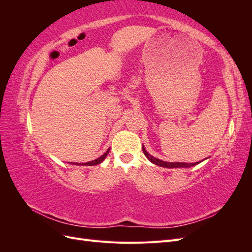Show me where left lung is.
<instances>
[{
    "instance_id": "8db88e82",
    "label": "left lung",
    "mask_w": 252,
    "mask_h": 252,
    "mask_svg": "<svg viewBox=\"0 0 252 252\" xmlns=\"http://www.w3.org/2000/svg\"><path fill=\"white\" fill-rule=\"evenodd\" d=\"M143 152L144 155L146 156V158L149 159V161L151 163H154L158 166H161V167H165V168H188V167H192V166H195L197 164H200L202 161L200 162H195V163H181V162H175V163H170V162H165V161H162V159H158L155 157L150 156L148 152L146 151V149H145V147L143 146Z\"/></svg>"
}]
</instances>
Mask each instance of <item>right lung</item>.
I'll use <instances>...</instances> for the list:
<instances>
[{
  "mask_svg": "<svg viewBox=\"0 0 252 252\" xmlns=\"http://www.w3.org/2000/svg\"><path fill=\"white\" fill-rule=\"evenodd\" d=\"M109 150H110V148H109L107 151H106L103 156H101L100 158H97L94 159V161H90V162H87V163H83V164H79V163H77V164H74V165H83V166H94V165H97V164H100V163H102V162L104 161L105 158L107 157V155L109 154Z\"/></svg>",
  "mask_w": 252,
  "mask_h": 252,
  "instance_id": "1",
  "label": "right lung"
}]
</instances>
